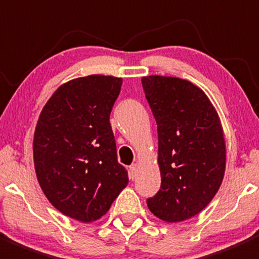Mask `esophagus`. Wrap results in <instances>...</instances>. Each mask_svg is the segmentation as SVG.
<instances>
[{"instance_id": "34e87169", "label": "esophagus", "mask_w": 259, "mask_h": 259, "mask_svg": "<svg viewBox=\"0 0 259 259\" xmlns=\"http://www.w3.org/2000/svg\"><path fill=\"white\" fill-rule=\"evenodd\" d=\"M137 171H138V165L137 164H133V165L129 166V177L130 179H134L135 176H137Z\"/></svg>"}]
</instances>
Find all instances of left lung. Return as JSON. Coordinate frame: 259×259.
Wrapping results in <instances>:
<instances>
[{
  "mask_svg": "<svg viewBox=\"0 0 259 259\" xmlns=\"http://www.w3.org/2000/svg\"><path fill=\"white\" fill-rule=\"evenodd\" d=\"M158 125L160 189L146 199L154 215L173 223L210 203L226 169V143L218 114L198 86L168 76L142 79Z\"/></svg>",
  "mask_w": 259,
  "mask_h": 259,
  "instance_id": "1",
  "label": "left lung"
}]
</instances>
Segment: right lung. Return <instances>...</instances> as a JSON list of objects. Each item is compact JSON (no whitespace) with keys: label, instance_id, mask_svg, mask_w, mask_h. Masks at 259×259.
I'll return each mask as SVG.
<instances>
[{"label":"right lung","instance_id":"add662e5","mask_svg":"<svg viewBox=\"0 0 259 259\" xmlns=\"http://www.w3.org/2000/svg\"><path fill=\"white\" fill-rule=\"evenodd\" d=\"M121 83L104 75L69 81L50 98L36 125L33 160L41 189L76 221L101 218L129 182L110 125Z\"/></svg>","mask_w":259,"mask_h":259}]
</instances>
